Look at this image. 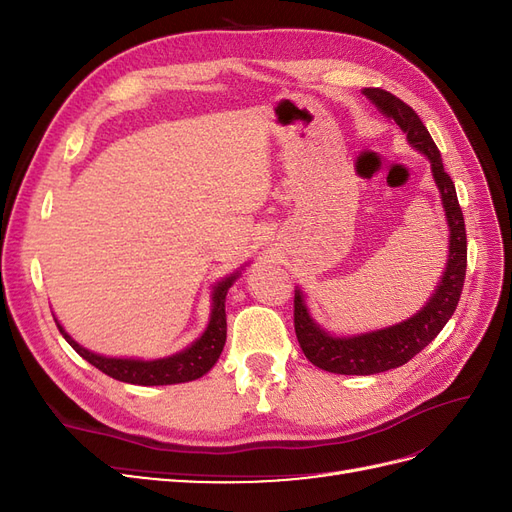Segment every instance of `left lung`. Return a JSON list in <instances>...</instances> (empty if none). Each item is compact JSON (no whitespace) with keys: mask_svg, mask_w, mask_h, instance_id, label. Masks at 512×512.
Listing matches in <instances>:
<instances>
[{"mask_svg":"<svg viewBox=\"0 0 512 512\" xmlns=\"http://www.w3.org/2000/svg\"><path fill=\"white\" fill-rule=\"evenodd\" d=\"M363 94L404 130L412 147L423 151L429 158L433 179H436L442 194L448 228H451V243H448L446 271L436 294L416 316L389 329L356 337H333L309 318L301 290H294V333H297L303 354L316 367L342 376H369L395 369L429 346L455 314L468 267L466 222H463L455 183L444 170L440 151L429 136L425 123L412 106L393 96L391 91L374 87L365 89Z\"/></svg>","mask_w":512,"mask_h":512,"instance_id":"8db88e82","label":"left lung"}]
</instances>
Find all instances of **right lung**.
Masks as SVG:
<instances>
[{
    "mask_svg": "<svg viewBox=\"0 0 512 512\" xmlns=\"http://www.w3.org/2000/svg\"><path fill=\"white\" fill-rule=\"evenodd\" d=\"M237 280V275L226 277L224 282L213 288V312L207 331L200 335V339L185 348L179 354L168 356V359L158 361H134V359H108V356H100L85 350L74 339L59 327L64 333L66 342L79 352L87 363L104 371L106 376H111L121 382L141 384V386H160V384H177L188 382L205 376L207 371L220 359L222 348L226 344V292Z\"/></svg>",
    "mask_w": 512,
    "mask_h": 512,
    "instance_id": "obj_1",
    "label": "right lung"
}]
</instances>
